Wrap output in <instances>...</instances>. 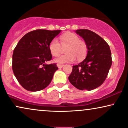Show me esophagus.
<instances>
[{
    "label": "esophagus",
    "instance_id": "esophagus-1",
    "mask_svg": "<svg viewBox=\"0 0 128 128\" xmlns=\"http://www.w3.org/2000/svg\"><path fill=\"white\" fill-rule=\"evenodd\" d=\"M57 66H58V67L59 68H62L64 66V64H57Z\"/></svg>",
    "mask_w": 128,
    "mask_h": 128
}]
</instances>
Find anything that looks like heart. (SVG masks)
<instances>
[{"instance_id":"1","label":"heart","mask_w":128,"mask_h":128,"mask_svg":"<svg viewBox=\"0 0 128 128\" xmlns=\"http://www.w3.org/2000/svg\"><path fill=\"white\" fill-rule=\"evenodd\" d=\"M59 43L56 38L53 39L48 46L49 50L53 56H58L60 53L62 47H65V54L62 55L54 59V61L58 64L70 63L84 59L88 53V47L86 42L81 40L78 36L72 33H68L60 37Z\"/></svg>"}]
</instances>
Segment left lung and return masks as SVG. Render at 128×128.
Instances as JSON below:
<instances>
[{"label":"left lung","mask_w":128,"mask_h":128,"mask_svg":"<svg viewBox=\"0 0 128 128\" xmlns=\"http://www.w3.org/2000/svg\"><path fill=\"white\" fill-rule=\"evenodd\" d=\"M88 47L86 58L73 66L69 81L80 90L90 91L100 86L106 79L112 64L109 46L96 33L88 30H78Z\"/></svg>","instance_id":"left-lung-1"}]
</instances>
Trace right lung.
I'll use <instances>...</instances> for the list:
<instances>
[{
  "instance_id": "obj_1",
  "label": "right lung",
  "mask_w": 128,
  "mask_h": 128,
  "mask_svg": "<svg viewBox=\"0 0 128 128\" xmlns=\"http://www.w3.org/2000/svg\"><path fill=\"white\" fill-rule=\"evenodd\" d=\"M61 30H36L19 41L12 56V70L19 83L28 91L44 89L51 82L58 68L56 64H46L52 59L48 46Z\"/></svg>"
}]
</instances>
